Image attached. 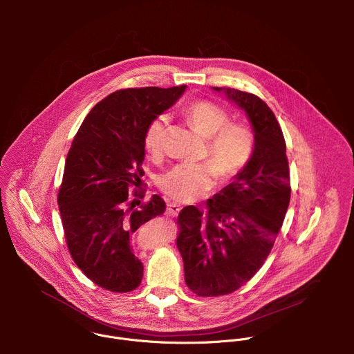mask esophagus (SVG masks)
I'll return each instance as SVG.
<instances>
[{
    "label": "esophagus",
    "instance_id": "esophagus-1",
    "mask_svg": "<svg viewBox=\"0 0 354 354\" xmlns=\"http://www.w3.org/2000/svg\"><path fill=\"white\" fill-rule=\"evenodd\" d=\"M179 212H180V206L176 205V203H171V201H169L168 207H167V216L175 217V216L179 214Z\"/></svg>",
    "mask_w": 354,
    "mask_h": 354
}]
</instances>
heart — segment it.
<instances>
[{"mask_svg":"<svg viewBox=\"0 0 354 354\" xmlns=\"http://www.w3.org/2000/svg\"><path fill=\"white\" fill-rule=\"evenodd\" d=\"M190 124L207 140V162L180 164L160 178V187L176 201L190 203L203 197L214 185L216 176L224 180L239 175L254 153V131L241 122L228 123V113L209 100H194L186 111ZM168 119L157 116L151 120L142 136L144 148L157 157L164 148Z\"/></svg>","mask_w":354,"mask_h":354,"instance_id":"b5f03b06","label":"heart"}]
</instances>
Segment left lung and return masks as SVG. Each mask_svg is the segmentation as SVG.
Here are the masks:
<instances>
[{
	"label": "left lung",
	"instance_id": "obj_1",
	"mask_svg": "<svg viewBox=\"0 0 354 354\" xmlns=\"http://www.w3.org/2000/svg\"><path fill=\"white\" fill-rule=\"evenodd\" d=\"M239 106L254 127V153L243 171L206 209L186 206L178 216L176 246L185 281L200 297L227 295L262 268L290 203L286 141L270 108L254 93L213 88Z\"/></svg>",
	"mask_w": 354,
	"mask_h": 354
}]
</instances>
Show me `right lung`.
<instances>
[{
  "label": "right lung",
  "instance_id": "add662e5",
  "mask_svg": "<svg viewBox=\"0 0 354 354\" xmlns=\"http://www.w3.org/2000/svg\"><path fill=\"white\" fill-rule=\"evenodd\" d=\"M186 85L127 88L97 102L84 119L67 154L57 203L67 248L75 265L96 286L113 292L136 290L142 263L131 249L133 234L164 214L154 194L136 207L145 157L147 124L171 108ZM133 197H144L136 189Z\"/></svg>",
  "mask_w": 354,
  "mask_h": 354
}]
</instances>
